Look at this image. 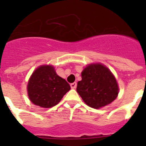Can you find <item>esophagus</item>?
Segmentation results:
<instances>
[{"label":"esophagus","mask_w":146,"mask_h":146,"mask_svg":"<svg viewBox=\"0 0 146 146\" xmlns=\"http://www.w3.org/2000/svg\"><path fill=\"white\" fill-rule=\"evenodd\" d=\"M70 86L72 89L76 88V87H77V82H73V83H71Z\"/></svg>","instance_id":"34e87169"}]
</instances>
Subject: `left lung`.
I'll use <instances>...</instances> for the list:
<instances>
[{
  "label": "left lung",
  "mask_w": 146,
  "mask_h": 146,
  "mask_svg": "<svg viewBox=\"0 0 146 146\" xmlns=\"http://www.w3.org/2000/svg\"><path fill=\"white\" fill-rule=\"evenodd\" d=\"M77 91L87 105L99 109L116 99L118 87L109 69L102 64H91L82 71Z\"/></svg>",
  "instance_id": "obj_1"
}]
</instances>
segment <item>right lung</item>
<instances>
[{
    "label": "right lung",
    "mask_w": 146,
    "mask_h": 146,
    "mask_svg": "<svg viewBox=\"0 0 146 146\" xmlns=\"http://www.w3.org/2000/svg\"><path fill=\"white\" fill-rule=\"evenodd\" d=\"M70 86L59 77L51 66H42L35 71L28 84L30 100L44 108L54 107L70 90Z\"/></svg>",
    "instance_id": "obj_1"
}]
</instances>
